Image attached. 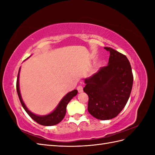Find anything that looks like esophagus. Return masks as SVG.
<instances>
[{
  "label": "esophagus",
  "mask_w": 155,
  "mask_h": 155,
  "mask_svg": "<svg viewBox=\"0 0 155 155\" xmlns=\"http://www.w3.org/2000/svg\"><path fill=\"white\" fill-rule=\"evenodd\" d=\"M77 90L78 91V93H83V87L81 86V85H79V86L77 87Z\"/></svg>",
  "instance_id": "34e87169"
}]
</instances>
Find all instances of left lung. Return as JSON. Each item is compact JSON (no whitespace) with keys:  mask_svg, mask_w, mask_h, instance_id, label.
<instances>
[{"mask_svg":"<svg viewBox=\"0 0 155 155\" xmlns=\"http://www.w3.org/2000/svg\"><path fill=\"white\" fill-rule=\"evenodd\" d=\"M108 65L84 79L88 96V111L99 120L116 117L129 98L133 83L132 68L125 55L110 47Z\"/></svg>","mask_w":155,"mask_h":155,"instance_id":"1","label":"left lung"}]
</instances>
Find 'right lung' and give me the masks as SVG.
I'll return each mask as SVG.
<instances>
[{"label": "right lung", "instance_id": "right-lung-1", "mask_svg": "<svg viewBox=\"0 0 155 155\" xmlns=\"http://www.w3.org/2000/svg\"><path fill=\"white\" fill-rule=\"evenodd\" d=\"M20 70H21V67L19 68L18 73V77L17 81H16V91H17L18 96L19 98V100L21 101V103L22 104V107L24 108L25 111L27 112V114L30 116L32 119L35 121L37 122V123L40 124L41 125H44V126H52V125L57 124L58 123L63 119L65 114L66 111H67V106L68 103L70 102V101L72 98L75 97L77 94L78 91L77 90H74L71 92H69L65 96L62 98V100L58 103L57 108L52 112L51 113L44 115V116H39L29 110L27 107H26L25 104L23 102L21 93H20V88H19V73Z\"/></svg>", "mask_w": 155, "mask_h": 155}]
</instances>
